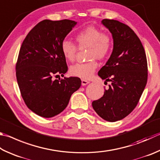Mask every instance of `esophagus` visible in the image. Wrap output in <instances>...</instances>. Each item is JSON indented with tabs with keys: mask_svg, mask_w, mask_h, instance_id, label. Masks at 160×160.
I'll return each instance as SVG.
<instances>
[{
	"mask_svg": "<svg viewBox=\"0 0 160 160\" xmlns=\"http://www.w3.org/2000/svg\"><path fill=\"white\" fill-rule=\"evenodd\" d=\"M81 80H82V85H83V86L88 85V84L89 82V81L86 80H85V79H82Z\"/></svg>",
	"mask_w": 160,
	"mask_h": 160,
	"instance_id": "obj_1",
	"label": "esophagus"
}]
</instances>
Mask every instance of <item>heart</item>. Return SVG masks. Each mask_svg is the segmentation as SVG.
Masks as SVG:
<instances>
[{
  "label": "heart",
  "instance_id": "b5f03b06",
  "mask_svg": "<svg viewBox=\"0 0 160 160\" xmlns=\"http://www.w3.org/2000/svg\"><path fill=\"white\" fill-rule=\"evenodd\" d=\"M75 40L78 49L88 48V59L89 61L72 65L69 68V72L72 76L88 79L97 68L94 59L101 60L109 56L112 50V38L109 33L102 32L94 26H88L75 34ZM61 50L66 60L72 62L78 48L74 43L65 40L61 44Z\"/></svg>",
  "mask_w": 160,
  "mask_h": 160
}]
</instances>
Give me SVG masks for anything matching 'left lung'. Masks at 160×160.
<instances>
[{"mask_svg":"<svg viewBox=\"0 0 160 160\" xmlns=\"http://www.w3.org/2000/svg\"><path fill=\"white\" fill-rule=\"evenodd\" d=\"M101 22L112 33L113 50L98 75L110 85L92 107L103 120L116 122L130 114L138 103L147 83V59L140 39L129 26L114 19Z\"/></svg>","mask_w":160,"mask_h":160,"instance_id":"8db88e82","label":"left lung"}]
</instances>
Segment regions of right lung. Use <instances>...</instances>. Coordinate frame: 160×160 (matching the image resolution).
Here are the masks:
<instances>
[{
  "mask_svg": "<svg viewBox=\"0 0 160 160\" xmlns=\"http://www.w3.org/2000/svg\"><path fill=\"white\" fill-rule=\"evenodd\" d=\"M77 22L45 19L32 28L23 41L16 63V77L26 105L38 115L49 118L68 106L80 88L79 78L63 76L68 70L61 44Z\"/></svg>",
  "mask_w": 160,
  "mask_h": 160,
  "instance_id": "obj_1",
  "label": "right lung"
}]
</instances>
